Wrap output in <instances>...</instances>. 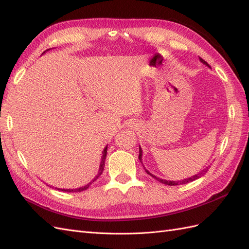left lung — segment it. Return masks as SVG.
Wrapping results in <instances>:
<instances>
[{
    "instance_id": "1",
    "label": "left lung",
    "mask_w": 249,
    "mask_h": 249,
    "mask_svg": "<svg viewBox=\"0 0 249 249\" xmlns=\"http://www.w3.org/2000/svg\"><path fill=\"white\" fill-rule=\"evenodd\" d=\"M199 61L202 63V64H205V65H207L208 67H210L211 69V66L205 61V60L203 59H201L200 57H199ZM139 160H140V162H141V164L143 165V163H142V149H141V147H140V145H139ZM143 167H144V165H143ZM144 169H145V171L147 172V175H149L150 177H153L154 178H156L157 180H159L160 183H162V184H165V185H169V186H176V185H182V184H187V183H190V182H193V180H195V179H197V178H199L200 177H202L203 175H205V173L208 171V167H206L205 169H202L201 171H199L198 173H196V175H194L193 177H190V178H184V179H179V180H167V179H164V178H158V177H156V176H154L153 173H150L145 167H144Z\"/></svg>"
}]
</instances>
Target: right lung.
Listing matches in <instances>:
<instances>
[{
	"label": "right lung",
	"mask_w": 249,
	"mask_h": 249,
	"mask_svg": "<svg viewBox=\"0 0 249 249\" xmlns=\"http://www.w3.org/2000/svg\"><path fill=\"white\" fill-rule=\"evenodd\" d=\"M49 51V50H47ZM47 51H44L42 54H44ZM107 148H108V145H106V147L104 148L103 150V155H102V159H101V163H100V168H99V171H97V175L94 177V178L91 180V182H89L87 185H85L84 187H80V188H77V189H60V188H55V189L57 190H61V191H65V192H81V191H84L86 189H88V187L91 185L94 180H96L97 178H99V177L102 175L103 171H104V167H105V160H106V157H107Z\"/></svg>",
	"instance_id": "1"
}]
</instances>
